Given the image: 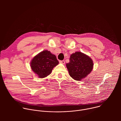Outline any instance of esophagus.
I'll return each mask as SVG.
<instances>
[{"label": "esophagus", "mask_w": 121, "mask_h": 121, "mask_svg": "<svg viewBox=\"0 0 121 121\" xmlns=\"http://www.w3.org/2000/svg\"><path fill=\"white\" fill-rule=\"evenodd\" d=\"M59 62L61 64H65V62L64 60H60L59 61Z\"/></svg>", "instance_id": "esophagus-1"}]
</instances>
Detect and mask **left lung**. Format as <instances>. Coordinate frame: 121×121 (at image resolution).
<instances>
[{"mask_svg": "<svg viewBox=\"0 0 121 121\" xmlns=\"http://www.w3.org/2000/svg\"><path fill=\"white\" fill-rule=\"evenodd\" d=\"M69 62L66 65L69 75L76 80L87 77L92 71L93 63L92 59L85 54L77 52L71 55Z\"/></svg>", "mask_w": 121, "mask_h": 121, "instance_id": "left-lung-1", "label": "left lung"}]
</instances>
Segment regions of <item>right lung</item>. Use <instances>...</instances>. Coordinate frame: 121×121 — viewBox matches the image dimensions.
<instances>
[{
  "label": "right lung",
  "instance_id": "right-lung-1",
  "mask_svg": "<svg viewBox=\"0 0 121 121\" xmlns=\"http://www.w3.org/2000/svg\"><path fill=\"white\" fill-rule=\"evenodd\" d=\"M59 63L55 55L50 51H43L33 57L30 63L33 71L40 78H43L51 74L53 68Z\"/></svg>",
  "mask_w": 121,
  "mask_h": 121
}]
</instances>
